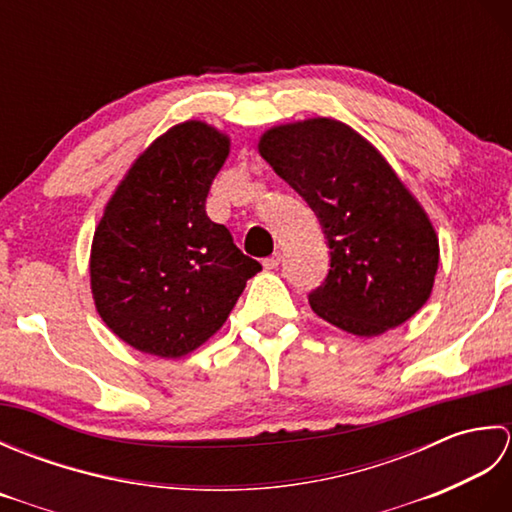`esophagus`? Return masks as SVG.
Returning <instances> with one entry per match:
<instances>
[{
  "mask_svg": "<svg viewBox=\"0 0 512 512\" xmlns=\"http://www.w3.org/2000/svg\"><path fill=\"white\" fill-rule=\"evenodd\" d=\"M279 262H281V255H279V253H275V255L266 257L262 264H264V268H266V270H275V268L279 266Z\"/></svg>",
  "mask_w": 512,
  "mask_h": 512,
  "instance_id": "obj_1",
  "label": "esophagus"
}]
</instances>
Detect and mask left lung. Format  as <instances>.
Returning a JSON list of instances; mask_svg holds the SVG:
<instances>
[{"mask_svg":"<svg viewBox=\"0 0 512 512\" xmlns=\"http://www.w3.org/2000/svg\"><path fill=\"white\" fill-rule=\"evenodd\" d=\"M259 154L319 217L330 270L308 301L321 319L376 336L427 303L440 259L436 231L363 136L310 118L270 129Z\"/></svg>","mask_w":512,"mask_h":512,"instance_id":"1","label":"left lung"}]
</instances>
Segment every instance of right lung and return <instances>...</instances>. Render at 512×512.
I'll use <instances>...</instances> for the list:
<instances>
[{
  "label": "right lung",
  "mask_w": 512,
  "mask_h": 512,
  "mask_svg": "<svg viewBox=\"0 0 512 512\" xmlns=\"http://www.w3.org/2000/svg\"><path fill=\"white\" fill-rule=\"evenodd\" d=\"M228 138L200 121L160 136L105 209L92 242V292L118 339L180 358L222 328L262 264L206 215Z\"/></svg>",
  "instance_id": "right-lung-1"
}]
</instances>
